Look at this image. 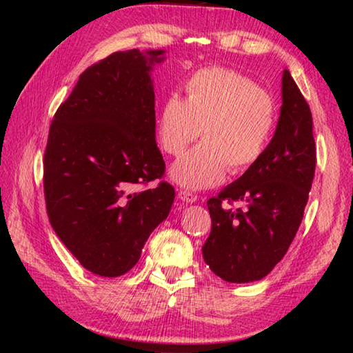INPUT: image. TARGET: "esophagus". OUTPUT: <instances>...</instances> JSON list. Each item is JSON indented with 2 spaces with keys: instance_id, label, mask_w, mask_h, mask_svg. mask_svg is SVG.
<instances>
[{
  "instance_id": "obj_1",
  "label": "esophagus",
  "mask_w": 353,
  "mask_h": 353,
  "mask_svg": "<svg viewBox=\"0 0 353 353\" xmlns=\"http://www.w3.org/2000/svg\"><path fill=\"white\" fill-rule=\"evenodd\" d=\"M177 196H179V199H182L183 202H187V204H193V202L198 201V196L193 194V193H190V191H187V190H179Z\"/></svg>"
}]
</instances>
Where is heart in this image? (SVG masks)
Listing matches in <instances>:
<instances>
[{"instance_id": "b5f03b06", "label": "heart", "mask_w": 353, "mask_h": 353, "mask_svg": "<svg viewBox=\"0 0 353 353\" xmlns=\"http://www.w3.org/2000/svg\"><path fill=\"white\" fill-rule=\"evenodd\" d=\"M276 124L277 104L270 92L238 71L210 67L187 81L185 99L171 94L163 101L157 139L165 154L179 157L202 135L204 141L171 168L176 183L202 190L223 182L227 170L241 174L252 168Z\"/></svg>"}]
</instances>
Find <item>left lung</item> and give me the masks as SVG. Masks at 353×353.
I'll return each instance as SVG.
<instances>
[{
	"instance_id": "8db88e82",
	"label": "left lung",
	"mask_w": 353,
	"mask_h": 353,
	"mask_svg": "<svg viewBox=\"0 0 353 353\" xmlns=\"http://www.w3.org/2000/svg\"><path fill=\"white\" fill-rule=\"evenodd\" d=\"M316 168L312 110L290 71L272 140L252 168L208 199L212 232L202 246L210 270L225 282L266 277L283 259L302 223ZM243 201L236 211L227 208Z\"/></svg>"
}]
</instances>
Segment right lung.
I'll return each instance as SVG.
<instances>
[{"instance_id":"add662e5","label":"right lung","mask_w":353,"mask_h":353,"mask_svg":"<svg viewBox=\"0 0 353 353\" xmlns=\"http://www.w3.org/2000/svg\"><path fill=\"white\" fill-rule=\"evenodd\" d=\"M163 54L118 51L88 67L50 126L43 160L48 218L81 265L101 277L132 270L174 202L166 182L132 191L165 174L151 79Z\"/></svg>"}]
</instances>
